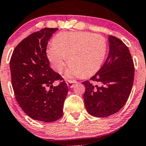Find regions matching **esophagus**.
Masks as SVG:
<instances>
[{"mask_svg":"<svg viewBox=\"0 0 146 146\" xmlns=\"http://www.w3.org/2000/svg\"><path fill=\"white\" fill-rule=\"evenodd\" d=\"M76 81H69L68 82H67V86L69 87V88H72V87L74 86V84L76 83Z\"/></svg>","mask_w":146,"mask_h":146,"instance_id":"34e87169","label":"esophagus"}]
</instances>
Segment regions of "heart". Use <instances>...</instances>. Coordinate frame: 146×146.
<instances>
[{
    "mask_svg": "<svg viewBox=\"0 0 146 146\" xmlns=\"http://www.w3.org/2000/svg\"><path fill=\"white\" fill-rule=\"evenodd\" d=\"M46 50L52 68L61 72L68 60L65 76H89L100 69L106 58L108 44L103 36L89 32H61Z\"/></svg>",
    "mask_w": 146,
    "mask_h": 146,
    "instance_id": "heart-1",
    "label": "heart"
}]
</instances>
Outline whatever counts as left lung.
<instances>
[{"mask_svg":"<svg viewBox=\"0 0 146 146\" xmlns=\"http://www.w3.org/2000/svg\"><path fill=\"white\" fill-rule=\"evenodd\" d=\"M109 54L103 67L89 81L82 82L86 109L96 117L117 112L128 100L134 79V65L127 46L109 36Z\"/></svg>","mask_w":146,"mask_h":146,"instance_id":"obj_1","label":"left lung"}]
</instances>
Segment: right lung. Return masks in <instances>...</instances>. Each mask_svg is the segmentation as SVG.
<instances>
[{"instance_id":"add662e5","label":"right lung","mask_w":146,"mask_h":146,"mask_svg":"<svg viewBox=\"0 0 146 146\" xmlns=\"http://www.w3.org/2000/svg\"><path fill=\"white\" fill-rule=\"evenodd\" d=\"M58 28H43L23 39L15 48L10 61L12 86L18 104L35 120L51 122L63 115L68 92L67 84L50 67L46 47ZM60 80L57 87L54 81ZM49 87L51 88L47 90Z\"/></svg>"}]
</instances>
